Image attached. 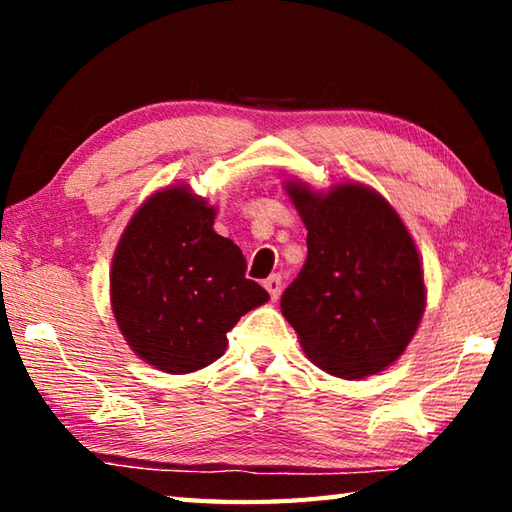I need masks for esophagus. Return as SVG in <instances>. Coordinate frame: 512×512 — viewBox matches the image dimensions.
Here are the masks:
<instances>
[{"instance_id": "obj_1", "label": "esophagus", "mask_w": 512, "mask_h": 512, "mask_svg": "<svg viewBox=\"0 0 512 512\" xmlns=\"http://www.w3.org/2000/svg\"><path fill=\"white\" fill-rule=\"evenodd\" d=\"M264 289L271 293V300H277L282 293V277L280 275H271L268 280H264Z\"/></svg>"}]
</instances>
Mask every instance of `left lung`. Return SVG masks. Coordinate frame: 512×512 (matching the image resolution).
I'll return each mask as SVG.
<instances>
[{
  "mask_svg": "<svg viewBox=\"0 0 512 512\" xmlns=\"http://www.w3.org/2000/svg\"><path fill=\"white\" fill-rule=\"evenodd\" d=\"M307 262L282 293L284 318L318 368L361 379L400 357L424 311L418 250L397 212L363 185L316 194L289 183Z\"/></svg>",
  "mask_w": 512,
  "mask_h": 512,
  "instance_id": "1",
  "label": "left lung"
}]
</instances>
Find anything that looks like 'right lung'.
I'll return each mask as SVG.
<instances>
[{
    "instance_id": "add662e5",
    "label": "right lung",
    "mask_w": 512,
    "mask_h": 512,
    "mask_svg": "<svg viewBox=\"0 0 512 512\" xmlns=\"http://www.w3.org/2000/svg\"><path fill=\"white\" fill-rule=\"evenodd\" d=\"M214 207L167 187L128 223L112 259L117 325L137 357L183 375L210 366L228 334L268 293L246 280V257L214 232Z\"/></svg>"
}]
</instances>
